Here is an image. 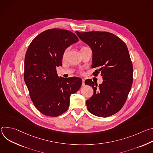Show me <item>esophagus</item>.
<instances>
[{
    "mask_svg": "<svg viewBox=\"0 0 153 153\" xmlns=\"http://www.w3.org/2000/svg\"><path fill=\"white\" fill-rule=\"evenodd\" d=\"M85 84V79H82V86H84Z\"/></svg>",
    "mask_w": 153,
    "mask_h": 153,
    "instance_id": "esophagus-1",
    "label": "esophagus"
}]
</instances>
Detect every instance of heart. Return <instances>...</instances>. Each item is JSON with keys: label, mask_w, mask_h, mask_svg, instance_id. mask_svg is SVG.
<instances>
[{"label": "heart", "mask_w": 153, "mask_h": 153, "mask_svg": "<svg viewBox=\"0 0 153 153\" xmlns=\"http://www.w3.org/2000/svg\"><path fill=\"white\" fill-rule=\"evenodd\" d=\"M67 50H65V51H64V52H63V56H62V57H63V59H64L65 57H66V55H67ZM80 74H83V72L82 71H80Z\"/></svg>", "instance_id": "obj_1"}]
</instances>
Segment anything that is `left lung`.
Wrapping results in <instances>:
<instances>
[{
	"instance_id": "obj_1",
	"label": "left lung",
	"mask_w": 153,
	"mask_h": 153,
	"mask_svg": "<svg viewBox=\"0 0 153 153\" xmlns=\"http://www.w3.org/2000/svg\"><path fill=\"white\" fill-rule=\"evenodd\" d=\"M78 37L93 51L92 68H98L103 83L97 85L91 79L86 80L94 90L87 100L88 110L93 114L106 117L121 110L131 90L133 81V67L125 42L117 36L105 31L76 32Z\"/></svg>"
}]
</instances>
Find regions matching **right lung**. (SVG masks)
Returning a JSON list of instances; mask_svg holds the SVG:
<instances>
[{
    "mask_svg": "<svg viewBox=\"0 0 153 153\" xmlns=\"http://www.w3.org/2000/svg\"><path fill=\"white\" fill-rule=\"evenodd\" d=\"M78 40L70 31L53 28L37 36L27 49L24 80L34 106L43 114L57 117L65 113L70 96L80 88L81 79L59 77L56 71L65 49Z\"/></svg>",
    "mask_w": 153,
    "mask_h": 153,
    "instance_id": "add662e5",
    "label": "right lung"
}]
</instances>
